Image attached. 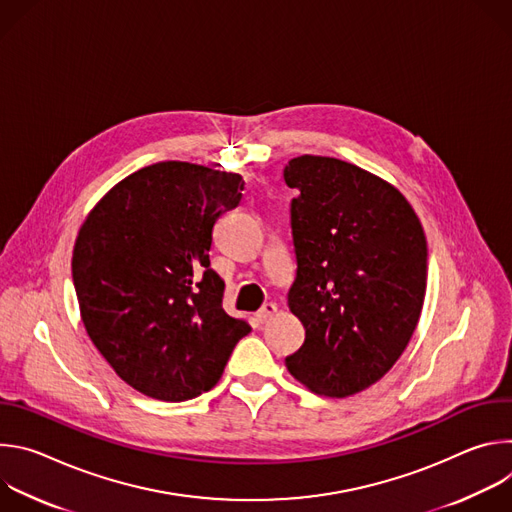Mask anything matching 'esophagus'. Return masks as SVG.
I'll return each mask as SVG.
<instances>
[{
	"mask_svg": "<svg viewBox=\"0 0 512 512\" xmlns=\"http://www.w3.org/2000/svg\"><path fill=\"white\" fill-rule=\"evenodd\" d=\"M275 314H277V306H275V304H265V306L257 312V320H259L261 324H265V322H269Z\"/></svg>",
	"mask_w": 512,
	"mask_h": 512,
	"instance_id": "esophagus-1",
	"label": "esophagus"
}]
</instances>
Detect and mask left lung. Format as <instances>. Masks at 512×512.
Returning a JSON list of instances; mask_svg holds the SVG:
<instances>
[{
	"instance_id": "left-lung-1",
	"label": "left lung",
	"mask_w": 512,
	"mask_h": 512,
	"mask_svg": "<svg viewBox=\"0 0 512 512\" xmlns=\"http://www.w3.org/2000/svg\"><path fill=\"white\" fill-rule=\"evenodd\" d=\"M283 180L298 273L291 314L306 328L287 371L324 397H348L385 377L407 348L425 300L427 243L407 198L354 164L300 156Z\"/></svg>"
}]
</instances>
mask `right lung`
Masks as SVG:
<instances>
[{
    "instance_id": "right-lung-1",
    "label": "right lung",
    "mask_w": 512,
    "mask_h": 512,
    "mask_svg": "<svg viewBox=\"0 0 512 512\" xmlns=\"http://www.w3.org/2000/svg\"><path fill=\"white\" fill-rule=\"evenodd\" d=\"M239 174L158 162L115 184L89 212L72 251L81 320L135 391L188 401L221 379L251 332L223 310L210 269L216 218L241 202Z\"/></svg>"
}]
</instances>
